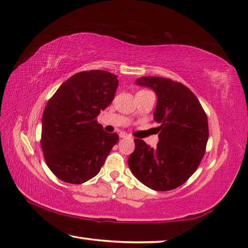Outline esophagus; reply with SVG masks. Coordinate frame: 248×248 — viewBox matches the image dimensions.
<instances>
[{
	"label": "esophagus",
	"instance_id": "34e87169",
	"mask_svg": "<svg viewBox=\"0 0 248 248\" xmlns=\"http://www.w3.org/2000/svg\"><path fill=\"white\" fill-rule=\"evenodd\" d=\"M119 138L120 139H127V138H129V135L127 133H124V132H120L119 133Z\"/></svg>",
	"mask_w": 248,
	"mask_h": 248
}]
</instances>
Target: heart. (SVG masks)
<instances>
[{
	"label": "heart",
	"instance_id": "1",
	"mask_svg": "<svg viewBox=\"0 0 248 248\" xmlns=\"http://www.w3.org/2000/svg\"><path fill=\"white\" fill-rule=\"evenodd\" d=\"M141 92H144V91H141Z\"/></svg>",
	"mask_w": 248,
	"mask_h": 248
}]
</instances>
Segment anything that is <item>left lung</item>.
Instances as JSON below:
<instances>
[{"mask_svg": "<svg viewBox=\"0 0 248 248\" xmlns=\"http://www.w3.org/2000/svg\"><path fill=\"white\" fill-rule=\"evenodd\" d=\"M136 85L151 88L157 102L154 120L159 143L151 148L135 139L128 164L138 180L155 191L180 186L196 171L209 139L208 118L196 96L183 84L160 77H143Z\"/></svg>", "mask_w": 248, "mask_h": 248, "instance_id": "1", "label": "left lung"}]
</instances>
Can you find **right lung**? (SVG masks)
<instances>
[{"instance_id":"obj_1","label":"right lung","mask_w":248,"mask_h":248,"mask_svg":"<svg viewBox=\"0 0 248 248\" xmlns=\"http://www.w3.org/2000/svg\"><path fill=\"white\" fill-rule=\"evenodd\" d=\"M117 87L113 73L82 71L62 83L46 103L40 144L46 165L62 181L81 184L98 175L117 144V133H107L97 121Z\"/></svg>"}]
</instances>
